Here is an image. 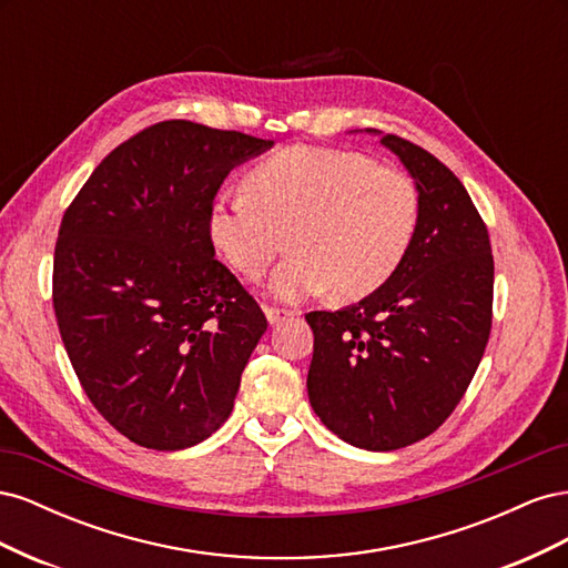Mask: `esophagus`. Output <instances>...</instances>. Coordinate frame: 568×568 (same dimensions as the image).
Masks as SVG:
<instances>
[{"mask_svg":"<svg viewBox=\"0 0 568 568\" xmlns=\"http://www.w3.org/2000/svg\"><path fill=\"white\" fill-rule=\"evenodd\" d=\"M263 311H265V317H267V322H270L272 326H274V324H280V322H284V320L296 317V313H294V311H282V307H270V305H265Z\"/></svg>","mask_w":568,"mask_h":568,"instance_id":"1","label":"esophagus"}]
</instances>
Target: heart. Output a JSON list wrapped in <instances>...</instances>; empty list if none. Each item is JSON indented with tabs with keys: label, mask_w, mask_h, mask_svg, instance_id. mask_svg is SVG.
Masks as SVG:
<instances>
[{
	"label": "heart",
	"mask_w": 568,
	"mask_h": 568,
	"mask_svg": "<svg viewBox=\"0 0 568 568\" xmlns=\"http://www.w3.org/2000/svg\"><path fill=\"white\" fill-rule=\"evenodd\" d=\"M244 193L220 199L209 230L215 248L246 280H261L284 251L270 291L298 303L332 288L363 301L400 270L422 220L419 189L403 170L357 151L286 146L255 163Z\"/></svg>",
	"instance_id": "heart-1"
}]
</instances>
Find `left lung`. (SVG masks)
<instances>
[{
  "label": "left lung",
  "instance_id": "8db88e82",
  "mask_svg": "<svg viewBox=\"0 0 568 568\" xmlns=\"http://www.w3.org/2000/svg\"><path fill=\"white\" fill-rule=\"evenodd\" d=\"M382 144L419 189L415 244L372 296L305 315L315 415L341 440L376 453L417 443L453 415L490 336L495 272L486 222L453 170L398 134H382Z\"/></svg>",
  "mask_w": 568,
  "mask_h": 568
}]
</instances>
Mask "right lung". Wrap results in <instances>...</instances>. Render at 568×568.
I'll return each instance as SVG.
<instances>
[{
    "instance_id": "add662e5",
    "label": "right lung",
    "mask_w": 568,
    "mask_h": 568,
    "mask_svg": "<svg viewBox=\"0 0 568 568\" xmlns=\"http://www.w3.org/2000/svg\"><path fill=\"white\" fill-rule=\"evenodd\" d=\"M272 140L163 120L101 161L68 205L54 251V313L78 379L115 432L184 450L227 422L267 329L215 261L220 184Z\"/></svg>"
}]
</instances>
